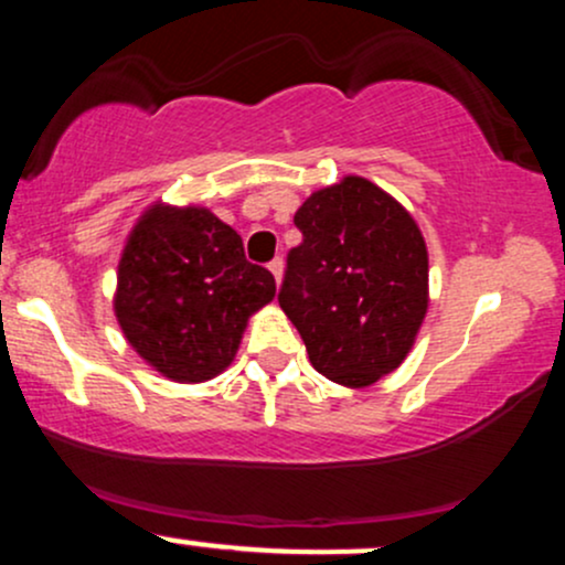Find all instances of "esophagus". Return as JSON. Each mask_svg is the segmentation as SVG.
Returning <instances> with one entry per match:
<instances>
[{"label": "esophagus", "mask_w": 565, "mask_h": 565, "mask_svg": "<svg viewBox=\"0 0 565 565\" xmlns=\"http://www.w3.org/2000/svg\"><path fill=\"white\" fill-rule=\"evenodd\" d=\"M268 270H270V274H274L276 284H281V276H284V260H281V257H276V260L268 265Z\"/></svg>", "instance_id": "1"}]
</instances>
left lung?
Here are the masks:
<instances>
[{"label": "left lung", "mask_w": 565, "mask_h": 565, "mask_svg": "<svg viewBox=\"0 0 565 565\" xmlns=\"http://www.w3.org/2000/svg\"><path fill=\"white\" fill-rule=\"evenodd\" d=\"M295 225L302 244L289 252L278 305L316 372L345 387L374 385L404 364L425 321L423 231L359 174L310 193Z\"/></svg>", "instance_id": "left-lung-1"}]
</instances>
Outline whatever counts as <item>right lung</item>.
Returning <instances> with one entry per match:
<instances>
[{"label":"right lung","mask_w":565,"mask_h":565,"mask_svg":"<svg viewBox=\"0 0 565 565\" xmlns=\"http://www.w3.org/2000/svg\"><path fill=\"white\" fill-rule=\"evenodd\" d=\"M274 297V274L246 260L215 212L153 201L121 249L114 313L161 377L206 382L231 366L246 323Z\"/></svg>","instance_id":"obj_1"}]
</instances>
